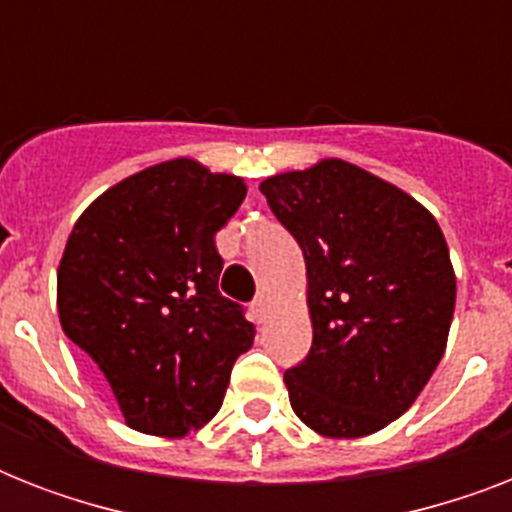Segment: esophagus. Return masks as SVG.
I'll return each mask as SVG.
<instances>
[{"mask_svg": "<svg viewBox=\"0 0 512 512\" xmlns=\"http://www.w3.org/2000/svg\"><path fill=\"white\" fill-rule=\"evenodd\" d=\"M268 308H271V300L265 295H257L255 300H252V313H255V321L260 324V321H265V313H268Z\"/></svg>", "mask_w": 512, "mask_h": 512, "instance_id": "1", "label": "esophagus"}]
</instances>
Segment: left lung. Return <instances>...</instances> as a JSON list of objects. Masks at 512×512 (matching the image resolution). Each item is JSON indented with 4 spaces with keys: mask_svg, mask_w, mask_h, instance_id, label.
Segmentation results:
<instances>
[{
    "mask_svg": "<svg viewBox=\"0 0 512 512\" xmlns=\"http://www.w3.org/2000/svg\"><path fill=\"white\" fill-rule=\"evenodd\" d=\"M297 239L313 345L284 372L289 404L327 438L377 433L414 404L446 350L457 279L436 217L342 159L260 183Z\"/></svg>",
    "mask_w": 512,
    "mask_h": 512,
    "instance_id": "1",
    "label": "left lung"
}]
</instances>
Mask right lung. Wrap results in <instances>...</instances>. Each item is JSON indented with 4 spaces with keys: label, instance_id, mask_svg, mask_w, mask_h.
Here are the masks:
<instances>
[{
    "label": "right lung",
    "instance_id": "add662e5",
    "mask_svg": "<svg viewBox=\"0 0 512 512\" xmlns=\"http://www.w3.org/2000/svg\"><path fill=\"white\" fill-rule=\"evenodd\" d=\"M244 196L241 177L172 159L100 193L68 236L60 327L98 364L132 430L180 438L207 425L252 348L244 308L217 289L215 233Z\"/></svg>",
    "mask_w": 512,
    "mask_h": 512
}]
</instances>
